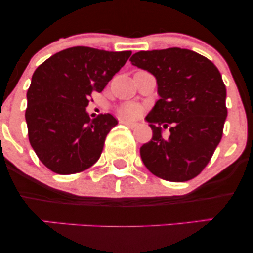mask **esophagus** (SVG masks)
<instances>
[{"mask_svg":"<svg viewBox=\"0 0 253 253\" xmlns=\"http://www.w3.org/2000/svg\"><path fill=\"white\" fill-rule=\"evenodd\" d=\"M120 123L126 125V126L130 127V128H134V127H136V125H138L136 123H132V121H126V120H121Z\"/></svg>","mask_w":253,"mask_h":253,"instance_id":"obj_1","label":"esophagus"}]
</instances>
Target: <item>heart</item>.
Returning a JSON list of instances; mask_svg holds the SVG:
<instances>
[{"label": "heart", "mask_w": 253, "mask_h": 253, "mask_svg": "<svg viewBox=\"0 0 253 253\" xmlns=\"http://www.w3.org/2000/svg\"><path fill=\"white\" fill-rule=\"evenodd\" d=\"M139 112H140V108H139L138 104L132 102L125 103L119 109V113H120L121 117L125 118H135L139 114Z\"/></svg>", "instance_id": "obj_1"}]
</instances>
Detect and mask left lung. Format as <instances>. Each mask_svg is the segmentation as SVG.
<instances>
[{"mask_svg": "<svg viewBox=\"0 0 253 253\" xmlns=\"http://www.w3.org/2000/svg\"><path fill=\"white\" fill-rule=\"evenodd\" d=\"M129 60L156 77L161 97L146 117L153 135L140 147L143 163L165 181H189L222 138L227 108L221 75L208 58L187 48L140 51ZM168 126L164 137L161 128Z\"/></svg>", "mask_w": 253, "mask_h": 253, "instance_id": "1", "label": "left lung"}]
</instances>
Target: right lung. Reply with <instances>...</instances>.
Wrapping results in <instances>:
<instances>
[{
  "label": "right lung",
  "mask_w": 253,
  "mask_h": 253,
  "mask_svg": "<svg viewBox=\"0 0 253 253\" xmlns=\"http://www.w3.org/2000/svg\"><path fill=\"white\" fill-rule=\"evenodd\" d=\"M132 52H109L86 46L66 48L46 59L32 76L25 118L28 139L40 162L59 175L89 169L100 158L112 114L90 119L85 108Z\"/></svg>",
  "instance_id": "1"
}]
</instances>
